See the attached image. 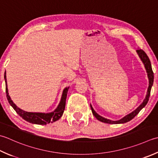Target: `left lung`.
Wrapping results in <instances>:
<instances>
[{
  "mask_svg": "<svg viewBox=\"0 0 158 158\" xmlns=\"http://www.w3.org/2000/svg\"><path fill=\"white\" fill-rule=\"evenodd\" d=\"M136 51L138 52L139 57H140V58L141 59V60L143 61V64H144V67L147 70L148 77H149V88H148L146 98H144L143 103H142L140 106L137 108L136 110H134V112H132L131 113H130L129 114H128V115H127L126 116H125L124 118H123L122 119H120L119 120H116V121H113V120L105 118H103V117H102L100 115H98V114L94 110L93 107H92V106L90 105V107H91L92 114H93V115L96 117V118L98 119V120H100L101 122H103V123H108V124H120V123H125L127 122H129V121H130L131 120L134 118V117L136 116L139 112H140V111L142 109H143V107H144L145 106H146V105L147 104L148 101H149V97H150L151 87H152L153 83V79H154L153 72L152 68H151V64L150 60H149V57L147 56V55L146 54V52H145L143 50H142V49H138V50H136Z\"/></svg>",
  "mask_w": 158,
  "mask_h": 158,
  "instance_id": "left-lung-1",
  "label": "left lung"
}]
</instances>
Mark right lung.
Returning a JSON list of instances; mask_svg holds the SVG:
<instances>
[{"mask_svg": "<svg viewBox=\"0 0 158 158\" xmlns=\"http://www.w3.org/2000/svg\"><path fill=\"white\" fill-rule=\"evenodd\" d=\"M4 77L5 79V84H6V95H7V98L9 103L12 106V107L14 108V110L16 112V113L18 114V115L21 116L24 120H25L27 122H29L31 123H33V124L46 125L48 124V123L57 121V120L60 119L61 117V116H62L64 111L65 110L66 99L68 90H69V87L65 88L64 89L60 103L59 104L57 109L55 110L54 112H52L51 113H47V114L27 112H25V111L22 110L21 109H20V108H18L14 103V102L11 101V98L9 97V93H8L7 79H6V72L5 73Z\"/></svg>", "mask_w": 158, "mask_h": 158, "instance_id": "right-lung-1", "label": "right lung"}]
</instances>
